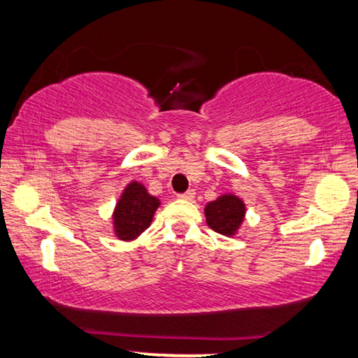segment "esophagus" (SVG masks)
<instances>
[{"instance_id":"obj_1","label":"esophagus","mask_w":358,"mask_h":358,"mask_svg":"<svg viewBox=\"0 0 358 358\" xmlns=\"http://www.w3.org/2000/svg\"><path fill=\"white\" fill-rule=\"evenodd\" d=\"M178 197H179V199H182V200H192V199L195 197V190H194V189H190V190H187V192L179 194Z\"/></svg>"}]
</instances>
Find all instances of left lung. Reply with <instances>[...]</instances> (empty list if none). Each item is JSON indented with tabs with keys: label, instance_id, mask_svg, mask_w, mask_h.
<instances>
[{
	"label": "left lung",
	"instance_id": "obj_1",
	"mask_svg": "<svg viewBox=\"0 0 358 358\" xmlns=\"http://www.w3.org/2000/svg\"><path fill=\"white\" fill-rule=\"evenodd\" d=\"M244 213H246L244 202L233 194H224L205 207L207 224L213 231L224 236H233L238 231L244 220Z\"/></svg>",
	"mask_w": 358,
	"mask_h": 358
}]
</instances>
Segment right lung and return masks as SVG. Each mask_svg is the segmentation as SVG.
Masks as SVG:
<instances>
[{"label":"right lung","mask_w":358,"mask_h":358,"mask_svg":"<svg viewBox=\"0 0 358 358\" xmlns=\"http://www.w3.org/2000/svg\"><path fill=\"white\" fill-rule=\"evenodd\" d=\"M159 207V200L146 192L145 185L130 182L119 199L114 210V229L122 241L138 238L153 222V215Z\"/></svg>","instance_id":"add662e5"}]
</instances>
